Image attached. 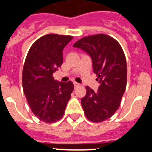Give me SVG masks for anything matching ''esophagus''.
Instances as JSON below:
<instances>
[{"mask_svg": "<svg viewBox=\"0 0 152 152\" xmlns=\"http://www.w3.org/2000/svg\"><path fill=\"white\" fill-rule=\"evenodd\" d=\"M74 85H75V88H77V87H79V86H80V84H79V83H77V82H74Z\"/></svg>", "mask_w": 152, "mask_h": 152, "instance_id": "obj_1", "label": "esophagus"}]
</instances>
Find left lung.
<instances>
[{
  "label": "left lung",
  "instance_id": "left-lung-1",
  "mask_svg": "<svg viewBox=\"0 0 152 152\" xmlns=\"http://www.w3.org/2000/svg\"><path fill=\"white\" fill-rule=\"evenodd\" d=\"M73 46L91 56L100 84L97 91L86 87L87 94L81 99L86 117L93 123L105 121L117 110L126 91L127 67L123 49L116 39L105 34L86 36Z\"/></svg>",
  "mask_w": 152,
  "mask_h": 152
}]
</instances>
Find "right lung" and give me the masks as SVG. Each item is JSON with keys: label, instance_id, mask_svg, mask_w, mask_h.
Segmentation results:
<instances>
[{"label": "right lung", "instance_id": "add662e5", "mask_svg": "<svg viewBox=\"0 0 152 152\" xmlns=\"http://www.w3.org/2000/svg\"><path fill=\"white\" fill-rule=\"evenodd\" d=\"M72 39L58 34L42 36L30 47L24 62V94L32 112L44 123H55L62 117L74 90L72 81L58 82L52 76L61 67L62 51Z\"/></svg>", "mask_w": 152, "mask_h": 152}]
</instances>
